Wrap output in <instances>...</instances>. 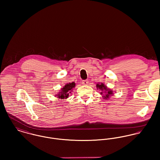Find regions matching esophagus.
<instances>
[{
	"instance_id": "esophagus-1",
	"label": "esophagus",
	"mask_w": 160,
	"mask_h": 160,
	"mask_svg": "<svg viewBox=\"0 0 160 160\" xmlns=\"http://www.w3.org/2000/svg\"><path fill=\"white\" fill-rule=\"evenodd\" d=\"M88 83H89L88 80H83V81H82V85H84V86H87V85L88 84Z\"/></svg>"
}]
</instances>
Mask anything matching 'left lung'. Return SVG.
Returning <instances> with one entry per match:
<instances>
[{
  "mask_svg": "<svg viewBox=\"0 0 160 160\" xmlns=\"http://www.w3.org/2000/svg\"><path fill=\"white\" fill-rule=\"evenodd\" d=\"M96 88L97 89L100 90V94L102 95L103 99H109L112 95H113V91L110 88H108L103 82L97 84Z\"/></svg>",
  "mask_w": 160,
  "mask_h": 160,
  "instance_id": "obj_1",
  "label": "left lung"
}]
</instances>
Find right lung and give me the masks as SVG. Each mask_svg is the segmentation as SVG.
Masks as SVG:
<instances>
[{"instance_id": "add662e5", "label": "right lung", "mask_w": 160, "mask_h": 160, "mask_svg": "<svg viewBox=\"0 0 160 160\" xmlns=\"http://www.w3.org/2000/svg\"><path fill=\"white\" fill-rule=\"evenodd\" d=\"M75 82H72L71 83H67L63 88L61 89V91L55 95L58 99H67L68 98L69 95L72 91V89L75 87Z\"/></svg>"}]
</instances>
